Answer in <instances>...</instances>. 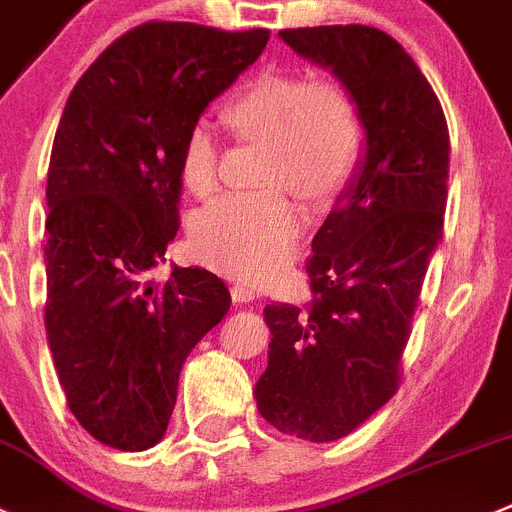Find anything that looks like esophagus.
I'll list each match as a JSON object with an SVG mask.
<instances>
[{"label":"esophagus","instance_id":"34e87169","mask_svg":"<svg viewBox=\"0 0 512 512\" xmlns=\"http://www.w3.org/2000/svg\"><path fill=\"white\" fill-rule=\"evenodd\" d=\"M259 296V291H256V286L246 284V281H236V284L231 286V299L233 304H248V301H253Z\"/></svg>","mask_w":512,"mask_h":512}]
</instances>
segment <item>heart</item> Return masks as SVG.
Listing matches in <instances>:
<instances>
[{
	"label": "heart",
	"mask_w": 512,
	"mask_h": 512,
	"mask_svg": "<svg viewBox=\"0 0 512 512\" xmlns=\"http://www.w3.org/2000/svg\"><path fill=\"white\" fill-rule=\"evenodd\" d=\"M223 120L238 138L266 143L264 186L291 188L304 201L342 191L362 153V118L352 95L304 72H259L233 95ZM218 160L216 133L196 123L180 148V180L193 196L216 191ZM281 188L226 196L198 213L191 226L196 259L241 281L276 274L301 233L299 208Z\"/></svg>",
	"instance_id": "heart-1"
}]
</instances>
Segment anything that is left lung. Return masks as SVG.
Returning a JSON list of instances; mask_svg holds the SVG:
<instances>
[{
	"label": "left lung",
	"instance_id": "8db88e82",
	"mask_svg": "<svg viewBox=\"0 0 512 512\" xmlns=\"http://www.w3.org/2000/svg\"><path fill=\"white\" fill-rule=\"evenodd\" d=\"M281 40L347 87L364 155L311 241L306 306L269 304V367L256 407L279 432L332 442L399 387L402 352L442 241L450 135L427 77L387 32L362 24L284 29Z\"/></svg>",
	"mask_w": 512,
	"mask_h": 512
}]
</instances>
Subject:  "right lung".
Wrapping results in <instances>:
<instances>
[{
	"label": "right lung",
	"instance_id": "1",
	"mask_svg": "<svg viewBox=\"0 0 512 512\" xmlns=\"http://www.w3.org/2000/svg\"><path fill=\"white\" fill-rule=\"evenodd\" d=\"M269 29L148 22L70 92L47 173V342L67 407L102 445H158L191 349L231 294L206 269L143 274L178 233L180 148L208 102L259 60Z\"/></svg>",
	"mask_w": 512,
	"mask_h": 512
}]
</instances>
